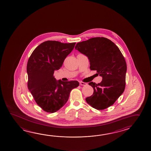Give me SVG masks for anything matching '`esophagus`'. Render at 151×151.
Masks as SVG:
<instances>
[{"instance_id":"obj_1","label":"esophagus","mask_w":151,"mask_h":151,"mask_svg":"<svg viewBox=\"0 0 151 151\" xmlns=\"http://www.w3.org/2000/svg\"><path fill=\"white\" fill-rule=\"evenodd\" d=\"M80 83V85L81 86H85V85H87V83H84V82H82V81H81L79 83Z\"/></svg>"}]
</instances>
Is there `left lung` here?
<instances>
[{
	"mask_svg": "<svg viewBox=\"0 0 151 151\" xmlns=\"http://www.w3.org/2000/svg\"><path fill=\"white\" fill-rule=\"evenodd\" d=\"M75 49L88 57L90 69L102 77L100 83H88L94 89L86 102L95 109L104 110L111 106L123 93L125 87L127 63L117 45L111 40L97 37L77 43Z\"/></svg>",
	"mask_w": 151,
	"mask_h": 151,
	"instance_id": "obj_1",
	"label": "left lung"
}]
</instances>
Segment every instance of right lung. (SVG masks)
Wrapping results in <instances>:
<instances>
[{"instance_id":"obj_1","label":"right lung","mask_w":151,"mask_h":151,"mask_svg":"<svg viewBox=\"0 0 151 151\" xmlns=\"http://www.w3.org/2000/svg\"><path fill=\"white\" fill-rule=\"evenodd\" d=\"M75 45L76 42H44L36 47L28 60V88L36 103L46 112L60 109L67 102L71 90L79 85L76 80L57 81L53 76Z\"/></svg>"}]
</instances>
